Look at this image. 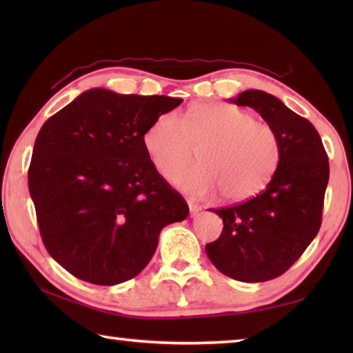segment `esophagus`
I'll return each instance as SVG.
<instances>
[{
    "label": "esophagus",
    "mask_w": 353,
    "mask_h": 353,
    "mask_svg": "<svg viewBox=\"0 0 353 353\" xmlns=\"http://www.w3.org/2000/svg\"><path fill=\"white\" fill-rule=\"evenodd\" d=\"M188 206H190V212H191L192 216L199 215V212L201 211V206L199 203H196V201H192V200H188Z\"/></svg>",
    "instance_id": "esophagus-1"
}]
</instances>
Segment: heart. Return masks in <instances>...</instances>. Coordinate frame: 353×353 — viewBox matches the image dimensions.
I'll return each mask as SVG.
<instances>
[{"label": "heart", "instance_id": "b5f03b06", "mask_svg": "<svg viewBox=\"0 0 353 353\" xmlns=\"http://www.w3.org/2000/svg\"><path fill=\"white\" fill-rule=\"evenodd\" d=\"M142 144L162 176L183 168L201 147V163L171 176L179 190L196 197L221 191L229 201L258 196L281 161V141L272 125L250 112L220 101L192 104L183 117L168 112L150 124Z\"/></svg>", "mask_w": 353, "mask_h": 353}]
</instances>
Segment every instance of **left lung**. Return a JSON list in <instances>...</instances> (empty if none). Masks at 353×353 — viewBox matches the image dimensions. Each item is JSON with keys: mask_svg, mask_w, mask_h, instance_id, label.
<instances>
[{"mask_svg": "<svg viewBox=\"0 0 353 353\" xmlns=\"http://www.w3.org/2000/svg\"><path fill=\"white\" fill-rule=\"evenodd\" d=\"M230 101L254 109L273 127L281 161L258 196L212 209L224 226L219 239L206 244V253L232 279L265 282L287 272L319 234L329 161L316 127L274 95L249 89Z\"/></svg>", "mask_w": 353, "mask_h": 353, "instance_id": "obj_1", "label": "left lung"}]
</instances>
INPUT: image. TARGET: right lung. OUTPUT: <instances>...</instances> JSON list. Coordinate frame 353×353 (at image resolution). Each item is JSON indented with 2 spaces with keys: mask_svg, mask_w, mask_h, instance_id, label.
<instances>
[{
  "mask_svg": "<svg viewBox=\"0 0 353 353\" xmlns=\"http://www.w3.org/2000/svg\"><path fill=\"white\" fill-rule=\"evenodd\" d=\"M183 100L89 89L37 133L28 190L45 249L95 285L138 276L161 230L190 214L142 144L154 119Z\"/></svg>",
  "mask_w": 353,
  "mask_h": 353,
  "instance_id": "right-lung-1",
  "label": "right lung"
}]
</instances>
